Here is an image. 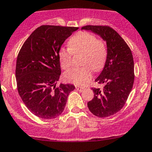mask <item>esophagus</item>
Segmentation results:
<instances>
[{"instance_id": "1", "label": "esophagus", "mask_w": 152, "mask_h": 152, "mask_svg": "<svg viewBox=\"0 0 152 152\" xmlns=\"http://www.w3.org/2000/svg\"><path fill=\"white\" fill-rule=\"evenodd\" d=\"M76 89L77 91L82 92L83 91V90H84V88H83V87H80V86H76Z\"/></svg>"}]
</instances>
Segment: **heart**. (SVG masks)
I'll return each mask as SVG.
<instances>
[{
    "label": "heart",
    "mask_w": 152,
    "mask_h": 152,
    "mask_svg": "<svg viewBox=\"0 0 152 152\" xmlns=\"http://www.w3.org/2000/svg\"><path fill=\"white\" fill-rule=\"evenodd\" d=\"M69 49L61 48L59 59L61 67L67 69L71 65L72 53L83 52L81 63L83 67L67 71L64 77L66 81L77 85H84L92 77V69L99 72L103 69L107 59V49L102 40L88 31H80L68 41Z\"/></svg>",
    "instance_id": "1"
}]
</instances>
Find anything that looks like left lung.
Segmentation results:
<instances>
[{"label":"left lung","mask_w":152,"mask_h":152,"mask_svg":"<svg viewBox=\"0 0 152 152\" xmlns=\"http://www.w3.org/2000/svg\"><path fill=\"white\" fill-rule=\"evenodd\" d=\"M81 29L100 36L106 42V62L95 80L104 87L102 89L92 88L94 97L88 102V106L96 116H110L124 107L132 90L134 82L132 53L125 41L110 27L89 25Z\"/></svg>","instance_id":"1"}]
</instances>
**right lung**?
<instances>
[{
	"label": "right lung",
	"instance_id": "obj_1",
	"mask_svg": "<svg viewBox=\"0 0 152 152\" xmlns=\"http://www.w3.org/2000/svg\"><path fill=\"white\" fill-rule=\"evenodd\" d=\"M77 27L44 25L29 36L16 61L18 94L27 108L43 119L55 118L65 107L72 84L56 86L61 75L59 51Z\"/></svg>",
	"mask_w": 152,
	"mask_h": 152
}]
</instances>
